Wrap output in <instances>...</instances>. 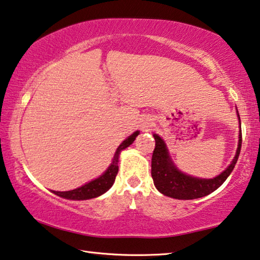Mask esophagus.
I'll list each match as a JSON object with an SVG mask.
<instances>
[{
  "mask_svg": "<svg viewBox=\"0 0 260 260\" xmlns=\"http://www.w3.org/2000/svg\"><path fill=\"white\" fill-rule=\"evenodd\" d=\"M152 127H153V122L150 121V120H147V121L142 125L143 131H148L149 128H152Z\"/></svg>",
  "mask_w": 260,
  "mask_h": 260,
  "instance_id": "esophagus-1",
  "label": "esophagus"
}]
</instances>
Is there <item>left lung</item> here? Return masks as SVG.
<instances>
[{
	"label": "left lung",
	"mask_w": 260,
	"mask_h": 260,
	"mask_svg": "<svg viewBox=\"0 0 260 260\" xmlns=\"http://www.w3.org/2000/svg\"><path fill=\"white\" fill-rule=\"evenodd\" d=\"M153 137L155 139V149L152 156V177L154 184L161 193L176 200L200 199L219 188L234 170L242 148L241 132L237 152L229 167L214 179H199L180 172L173 164L165 141L157 134H154Z\"/></svg>",
	"instance_id": "8db88e82"
}]
</instances>
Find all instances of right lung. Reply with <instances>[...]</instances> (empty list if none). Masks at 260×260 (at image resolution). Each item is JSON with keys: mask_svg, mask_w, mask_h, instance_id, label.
Masks as SVG:
<instances>
[{"mask_svg": "<svg viewBox=\"0 0 260 260\" xmlns=\"http://www.w3.org/2000/svg\"><path fill=\"white\" fill-rule=\"evenodd\" d=\"M139 132H134L133 134L129 135L126 140H123L121 145L118 147L117 152H115L113 160H112V164L110 165V167L106 169V172L103 174L102 176H99L98 179L93 180L88 183L81 185V187L73 189V190L70 191H55L52 190L53 193L56 195L63 197V199L67 200H76V201H84V200H91L94 199V197H98L100 195H103L104 192H106L108 189H110L112 185H113L114 181H115V176L118 174V162H119V154L122 149L127 148V147L131 146L133 141L135 140V138L138 137Z\"/></svg>", "mask_w": 260, "mask_h": 260, "instance_id": "right-lung-1", "label": "right lung"}]
</instances>
